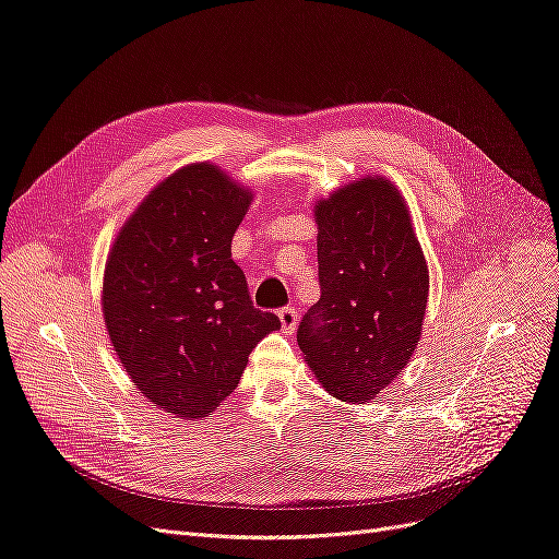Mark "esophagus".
Segmentation results:
<instances>
[{
  "label": "esophagus",
  "instance_id": "obj_1",
  "mask_svg": "<svg viewBox=\"0 0 559 559\" xmlns=\"http://www.w3.org/2000/svg\"><path fill=\"white\" fill-rule=\"evenodd\" d=\"M278 320H281V329H283V334H295L297 322H299V313L295 311L293 306H287V308H283V311L278 313Z\"/></svg>",
  "mask_w": 559,
  "mask_h": 559
}]
</instances>
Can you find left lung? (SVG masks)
I'll return each mask as SVG.
<instances>
[{"label":"left lung","instance_id":"1","mask_svg":"<svg viewBox=\"0 0 559 559\" xmlns=\"http://www.w3.org/2000/svg\"><path fill=\"white\" fill-rule=\"evenodd\" d=\"M320 301L297 343L334 399L364 405L394 382L421 338L428 262L394 181L366 175L313 206Z\"/></svg>","mask_w":559,"mask_h":559}]
</instances>
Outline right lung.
<instances>
[{
    "label": "right lung",
    "instance_id": "1",
    "mask_svg": "<svg viewBox=\"0 0 559 559\" xmlns=\"http://www.w3.org/2000/svg\"><path fill=\"white\" fill-rule=\"evenodd\" d=\"M253 191L210 160L158 181L121 225L100 311L140 394L204 419L237 389L248 355L281 320L253 308L233 237Z\"/></svg>",
    "mask_w": 559,
    "mask_h": 559
}]
</instances>
